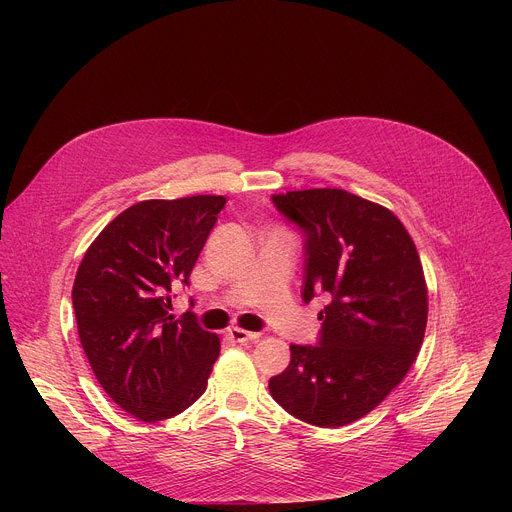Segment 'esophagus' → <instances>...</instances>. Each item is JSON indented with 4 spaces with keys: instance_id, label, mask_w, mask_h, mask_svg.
<instances>
[{
    "instance_id": "34e87169",
    "label": "esophagus",
    "mask_w": 512,
    "mask_h": 512,
    "mask_svg": "<svg viewBox=\"0 0 512 512\" xmlns=\"http://www.w3.org/2000/svg\"><path fill=\"white\" fill-rule=\"evenodd\" d=\"M227 336L233 340V342H249V340H257L259 338V334H255V332H247V330H243V328H231L229 332H227Z\"/></svg>"
}]
</instances>
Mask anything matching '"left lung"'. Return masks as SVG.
I'll return each mask as SVG.
<instances>
[{"label": "left lung", "instance_id": "1", "mask_svg": "<svg viewBox=\"0 0 512 512\" xmlns=\"http://www.w3.org/2000/svg\"><path fill=\"white\" fill-rule=\"evenodd\" d=\"M304 231V302L318 314L320 342L291 344L269 379L271 397L296 419L342 427L371 413L407 375L427 324V285L413 239L385 206L338 188L273 196Z\"/></svg>", "mask_w": 512, "mask_h": 512}]
</instances>
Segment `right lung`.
I'll return each instance as SVG.
<instances>
[{
  "label": "right lung",
  "mask_w": 512,
  "mask_h": 512,
  "mask_svg": "<svg viewBox=\"0 0 512 512\" xmlns=\"http://www.w3.org/2000/svg\"><path fill=\"white\" fill-rule=\"evenodd\" d=\"M227 204L225 196L143 200L99 233L75 285L79 338L105 393L139 421L188 409L206 389L221 352L192 312L168 310L174 283H186Z\"/></svg>",
  "instance_id": "1"
}]
</instances>
